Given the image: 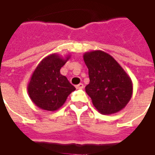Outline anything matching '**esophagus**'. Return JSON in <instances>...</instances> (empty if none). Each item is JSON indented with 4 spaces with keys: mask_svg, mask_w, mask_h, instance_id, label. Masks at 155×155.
Listing matches in <instances>:
<instances>
[{
    "mask_svg": "<svg viewBox=\"0 0 155 155\" xmlns=\"http://www.w3.org/2000/svg\"><path fill=\"white\" fill-rule=\"evenodd\" d=\"M84 88V84H82V83H81V84H79L76 85V89H78V90H82Z\"/></svg>",
    "mask_w": 155,
    "mask_h": 155,
    "instance_id": "esophagus-1",
    "label": "esophagus"
}]
</instances>
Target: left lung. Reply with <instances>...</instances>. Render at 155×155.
Returning a JSON list of instances; mask_svg holds the SVG:
<instances>
[{
    "instance_id": "left-lung-1",
    "label": "left lung",
    "mask_w": 155,
    "mask_h": 155,
    "mask_svg": "<svg viewBox=\"0 0 155 155\" xmlns=\"http://www.w3.org/2000/svg\"><path fill=\"white\" fill-rule=\"evenodd\" d=\"M90 83L85 91L95 109L102 114L120 111L133 94L131 79L110 54L102 51L85 52L83 55Z\"/></svg>"
}]
</instances>
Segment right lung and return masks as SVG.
Masks as SVG:
<instances>
[{
	"mask_svg": "<svg viewBox=\"0 0 155 155\" xmlns=\"http://www.w3.org/2000/svg\"><path fill=\"white\" fill-rule=\"evenodd\" d=\"M70 56L63 58L54 53L50 54L39 63L33 72L27 91L32 102L41 110H57L75 90L60 72Z\"/></svg>",
	"mask_w": 155,
	"mask_h": 155,
	"instance_id": "obj_1",
	"label": "right lung"
}]
</instances>
